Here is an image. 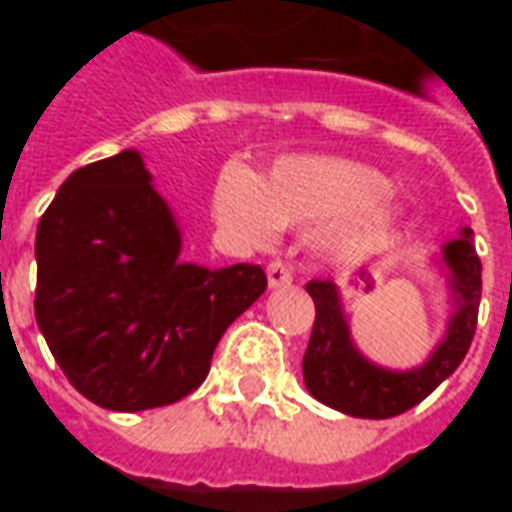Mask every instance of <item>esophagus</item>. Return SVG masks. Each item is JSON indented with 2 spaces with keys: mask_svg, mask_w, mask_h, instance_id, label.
Masks as SVG:
<instances>
[{
  "mask_svg": "<svg viewBox=\"0 0 512 512\" xmlns=\"http://www.w3.org/2000/svg\"><path fill=\"white\" fill-rule=\"evenodd\" d=\"M268 274V285L271 288H282V285H290L293 282V268L285 260H271L266 268Z\"/></svg>",
  "mask_w": 512,
  "mask_h": 512,
  "instance_id": "1",
  "label": "esophagus"
}]
</instances>
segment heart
I'll list each match as a JSON object with an SVG mask.
<instances>
[{
  "label": "heart",
  "mask_w": 512,
  "mask_h": 512,
  "mask_svg": "<svg viewBox=\"0 0 512 512\" xmlns=\"http://www.w3.org/2000/svg\"><path fill=\"white\" fill-rule=\"evenodd\" d=\"M384 172L332 156L277 161L266 178L230 164L216 180L213 211L224 230L249 244H268L279 227L329 222L321 244L354 252L373 244L395 224L397 208L386 200Z\"/></svg>",
  "instance_id": "b5f03b06"
}]
</instances>
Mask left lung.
I'll return each mask as SVG.
<instances>
[{
	"mask_svg": "<svg viewBox=\"0 0 512 512\" xmlns=\"http://www.w3.org/2000/svg\"><path fill=\"white\" fill-rule=\"evenodd\" d=\"M472 241V230H463L461 238L444 249L447 266L452 268V288L458 293V312L447 340L411 373H389L362 359L351 343L332 282H307V293L315 301V323L301 367L310 395L348 417L389 419L422 403L444 378L452 376L472 345L483 290V266Z\"/></svg>",
	"mask_w": 512,
	"mask_h": 512,
	"instance_id": "obj_1",
	"label": "left lung"
}]
</instances>
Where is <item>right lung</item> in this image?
Listing matches in <instances>:
<instances>
[{
	"mask_svg": "<svg viewBox=\"0 0 512 512\" xmlns=\"http://www.w3.org/2000/svg\"><path fill=\"white\" fill-rule=\"evenodd\" d=\"M180 233L123 150L76 169L40 216L35 318L65 378L95 406L145 411L191 395L227 326L266 290L255 263H178Z\"/></svg>",
	"mask_w": 512,
	"mask_h": 512,
	"instance_id": "right-lung-1",
	"label": "right lung"
}]
</instances>
